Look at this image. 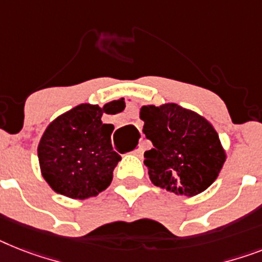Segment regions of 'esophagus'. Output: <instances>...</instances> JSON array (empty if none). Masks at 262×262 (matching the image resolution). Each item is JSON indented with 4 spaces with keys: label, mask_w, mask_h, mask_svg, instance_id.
Returning <instances> with one entry per match:
<instances>
[{
    "label": "esophagus",
    "mask_w": 262,
    "mask_h": 262,
    "mask_svg": "<svg viewBox=\"0 0 262 262\" xmlns=\"http://www.w3.org/2000/svg\"><path fill=\"white\" fill-rule=\"evenodd\" d=\"M133 154H135L136 157H142V155H143V146H142V144H139V147H138V148L134 151Z\"/></svg>",
    "instance_id": "obj_1"
}]
</instances>
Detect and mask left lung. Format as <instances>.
Segmentation results:
<instances>
[{"mask_svg": "<svg viewBox=\"0 0 262 262\" xmlns=\"http://www.w3.org/2000/svg\"><path fill=\"white\" fill-rule=\"evenodd\" d=\"M144 152L151 182L177 195L194 196L217 179L226 159L217 131L204 116L175 103L143 105Z\"/></svg>", "mask_w": 262, "mask_h": 262, "instance_id": "8db88e82", "label": "left lung"}]
</instances>
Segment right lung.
<instances>
[{"label": "right lung", "instance_id": "add662e5", "mask_svg": "<svg viewBox=\"0 0 262 262\" xmlns=\"http://www.w3.org/2000/svg\"><path fill=\"white\" fill-rule=\"evenodd\" d=\"M110 103L79 104L56 118L47 127L37 154L41 174L56 193L87 200L105 190L122 159L111 144L112 124L101 122Z\"/></svg>", "mask_w": 262, "mask_h": 262}]
</instances>
